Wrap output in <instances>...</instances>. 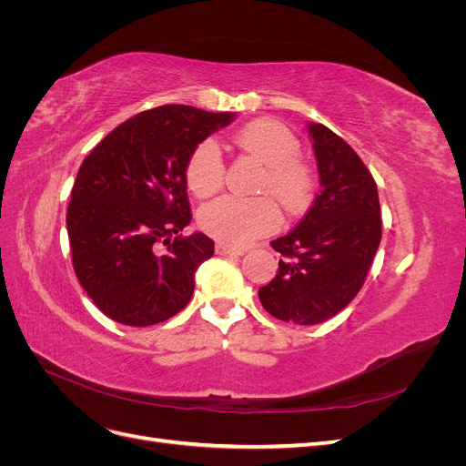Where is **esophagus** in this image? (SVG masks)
I'll return each instance as SVG.
<instances>
[{
  "label": "esophagus",
  "mask_w": 466,
  "mask_h": 466,
  "mask_svg": "<svg viewBox=\"0 0 466 466\" xmlns=\"http://www.w3.org/2000/svg\"><path fill=\"white\" fill-rule=\"evenodd\" d=\"M216 255H219V257H243V255H245V250H241V248H233V247H228V245H221V243H218V245H216Z\"/></svg>",
  "instance_id": "esophagus-1"
}]
</instances>
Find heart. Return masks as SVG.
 Returning a JSON list of instances; mask_svg holds the SVG:
<instances>
[{"label":"heart","mask_w":466,"mask_h":466,"mask_svg":"<svg viewBox=\"0 0 466 466\" xmlns=\"http://www.w3.org/2000/svg\"><path fill=\"white\" fill-rule=\"evenodd\" d=\"M235 144L266 165L260 190L270 192L289 211H301L313 194L311 171L298 159L299 139L274 120L252 122L235 134ZM187 185L196 196H208L223 185L225 163L214 139L194 147L185 168ZM281 223V211L272 196L238 198L219 196L200 211L202 229L228 247H247L257 238L274 233Z\"/></svg>","instance_id":"b5f03b06"}]
</instances>
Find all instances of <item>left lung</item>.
Here are the masks:
<instances>
[{"mask_svg":"<svg viewBox=\"0 0 466 466\" xmlns=\"http://www.w3.org/2000/svg\"><path fill=\"white\" fill-rule=\"evenodd\" d=\"M320 177L317 198L298 228L270 245L281 258L258 289L272 317L319 324L361 289L380 243L377 185L360 155L324 124L309 122Z\"/></svg>","mask_w":466,"mask_h":466,"instance_id":"obj_1","label":"left lung"}]
</instances>
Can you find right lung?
Here are the masks:
<instances>
[{
    "mask_svg": "<svg viewBox=\"0 0 466 466\" xmlns=\"http://www.w3.org/2000/svg\"><path fill=\"white\" fill-rule=\"evenodd\" d=\"M233 120L163 105L120 124L81 163L66 218L72 262L112 320L151 327L190 301L214 241L178 235L192 219L185 168L194 147Z\"/></svg>",
    "mask_w": 466,
    "mask_h": 466,
    "instance_id": "1",
    "label": "right lung"
}]
</instances>
